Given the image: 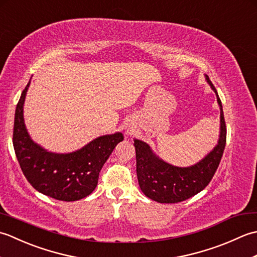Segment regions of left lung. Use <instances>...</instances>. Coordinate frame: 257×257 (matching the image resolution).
<instances>
[{"instance_id": "1", "label": "left lung", "mask_w": 257, "mask_h": 257, "mask_svg": "<svg viewBox=\"0 0 257 257\" xmlns=\"http://www.w3.org/2000/svg\"><path fill=\"white\" fill-rule=\"evenodd\" d=\"M207 83L215 91L221 109V133L219 144L203 160L188 168L168 165L157 158L144 141L135 140L137 177L140 189L149 199L159 203H178L201 192L214 176L219 167L226 144V125L222 102L209 76Z\"/></svg>"}]
</instances>
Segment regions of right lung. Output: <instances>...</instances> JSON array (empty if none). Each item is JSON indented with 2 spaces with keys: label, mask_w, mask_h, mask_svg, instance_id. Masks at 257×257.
I'll return each mask as SVG.
<instances>
[{
  "label": "right lung",
  "mask_w": 257,
  "mask_h": 257,
  "mask_svg": "<svg viewBox=\"0 0 257 257\" xmlns=\"http://www.w3.org/2000/svg\"><path fill=\"white\" fill-rule=\"evenodd\" d=\"M30 83L15 110L13 147L23 174L38 192L59 201H77L95 190L99 172L120 141L121 133L102 136L72 154L47 152L34 144L26 132L23 105Z\"/></svg>",
  "instance_id": "obj_1"
}]
</instances>
